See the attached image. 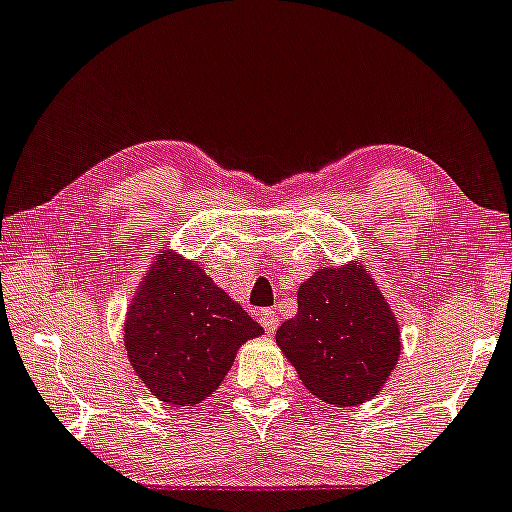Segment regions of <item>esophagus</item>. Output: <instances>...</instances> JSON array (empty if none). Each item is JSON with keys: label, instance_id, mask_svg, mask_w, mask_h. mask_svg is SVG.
I'll return each instance as SVG.
<instances>
[{"label": "esophagus", "instance_id": "obj_1", "mask_svg": "<svg viewBox=\"0 0 512 512\" xmlns=\"http://www.w3.org/2000/svg\"><path fill=\"white\" fill-rule=\"evenodd\" d=\"M260 323H262V328H264V331H267L269 335L276 333V328H278V316H276L274 309H262V312H260Z\"/></svg>", "mask_w": 512, "mask_h": 512}]
</instances>
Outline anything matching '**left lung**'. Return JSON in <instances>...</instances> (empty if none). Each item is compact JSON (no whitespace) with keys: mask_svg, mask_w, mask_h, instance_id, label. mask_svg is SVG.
Returning a JSON list of instances; mask_svg holds the SVG:
<instances>
[{"mask_svg":"<svg viewBox=\"0 0 512 512\" xmlns=\"http://www.w3.org/2000/svg\"><path fill=\"white\" fill-rule=\"evenodd\" d=\"M276 342L309 392L335 406L375 397L399 359V323L359 264L319 269L297 290Z\"/></svg>","mask_w":512,"mask_h":512,"instance_id":"obj_1","label":"left lung"}]
</instances>
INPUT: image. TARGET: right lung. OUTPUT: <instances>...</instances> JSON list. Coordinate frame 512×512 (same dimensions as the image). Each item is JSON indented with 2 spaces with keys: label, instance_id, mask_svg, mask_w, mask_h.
<instances>
[{
  "label": "right lung",
  "instance_id": "1",
  "mask_svg": "<svg viewBox=\"0 0 512 512\" xmlns=\"http://www.w3.org/2000/svg\"><path fill=\"white\" fill-rule=\"evenodd\" d=\"M262 326L196 262L165 252L148 269L125 323L129 364L165 404L193 406L217 390L236 349Z\"/></svg>",
  "mask_w": 512,
  "mask_h": 512
}]
</instances>
